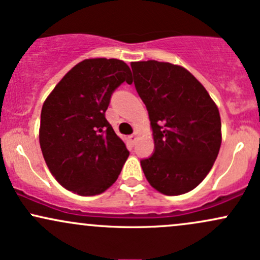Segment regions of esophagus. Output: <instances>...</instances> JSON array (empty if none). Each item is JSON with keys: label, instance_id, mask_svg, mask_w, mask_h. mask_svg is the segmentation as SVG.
Returning a JSON list of instances; mask_svg holds the SVG:
<instances>
[{"label": "esophagus", "instance_id": "34e87169", "mask_svg": "<svg viewBox=\"0 0 260 260\" xmlns=\"http://www.w3.org/2000/svg\"><path fill=\"white\" fill-rule=\"evenodd\" d=\"M128 139H129V142H131V143H135V142H136V139H137V132H135V133H133V135H131L129 137H128Z\"/></svg>", "mask_w": 260, "mask_h": 260}]
</instances>
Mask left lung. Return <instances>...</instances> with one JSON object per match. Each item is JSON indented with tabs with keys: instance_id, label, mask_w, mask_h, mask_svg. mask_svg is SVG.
<instances>
[{
	"instance_id": "8db88e82",
	"label": "left lung",
	"mask_w": 260,
	"mask_h": 260,
	"mask_svg": "<svg viewBox=\"0 0 260 260\" xmlns=\"http://www.w3.org/2000/svg\"><path fill=\"white\" fill-rule=\"evenodd\" d=\"M131 67L153 128L154 152L141 160L145 178L164 195L189 192L206 178L217 158L218 108L182 67L156 60Z\"/></svg>"
}]
</instances>
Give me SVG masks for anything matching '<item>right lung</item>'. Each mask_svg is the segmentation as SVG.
Returning a JSON list of instances; mask_svg holds the SVG:
<instances>
[{"label": "right lung", "instance_id": "right-lung-1", "mask_svg": "<svg viewBox=\"0 0 260 260\" xmlns=\"http://www.w3.org/2000/svg\"><path fill=\"white\" fill-rule=\"evenodd\" d=\"M131 69L118 59H86L54 87L41 113L39 143L54 178L79 195H99L118 178L129 152L105 116Z\"/></svg>", "mask_w": 260, "mask_h": 260}]
</instances>
